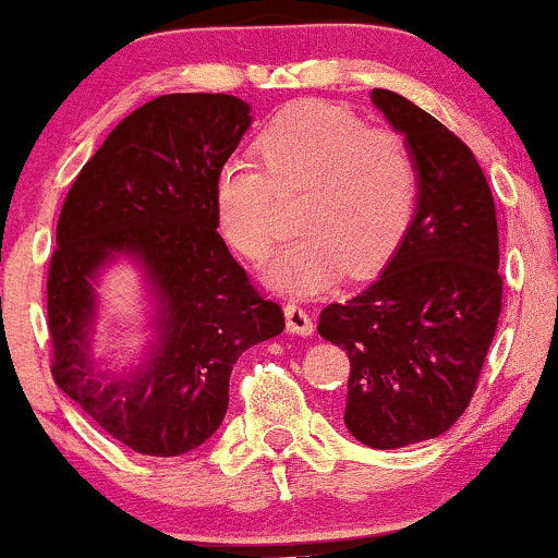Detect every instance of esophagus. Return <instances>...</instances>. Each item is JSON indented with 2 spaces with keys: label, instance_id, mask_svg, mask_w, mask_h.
<instances>
[{
  "label": "esophagus",
  "instance_id": "1",
  "mask_svg": "<svg viewBox=\"0 0 558 558\" xmlns=\"http://www.w3.org/2000/svg\"><path fill=\"white\" fill-rule=\"evenodd\" d=\"M286 322H288V330L296 332V335H312L314 332V322L308 317V312L296 301H288L286 304Z\"/></svg>",
  "mask_w": 558,
  "mask_h": 558
}]
</instances>
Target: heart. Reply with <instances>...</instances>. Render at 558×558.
Masks as SVG:
<instances>
[{
    "mask_svg": "<svg viewBox=\"0 0 558 558\" xmlns=\"http://www.w3.org/2000/svg\"><path fill=\"white\" fill-rule=\"evenodd\" d=\"M262 163L228 156L213 181L215 223L250 262L270 254L280 231L278 194L304 192L301 231L270 262L272 286L291 293L330 288L348 267L374 272L413 223L421 169L413 145L340 106L306 100L280 111L257 137Z\"/></svg>",
    "mask_w": 558,
    "mask_h": 558,
    "instance_id": "obj_1",
    "label": "heart"
}]
</instances>
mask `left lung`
<instances>
[{
    "instance_id": "8db88e82",
    "label": "left lung",
    "mask_w": 558,
    "mask_h": 558,
    "mask_svg": "<svg viewBox=\"0 0 558 558\" xmlns=\"http://www.w3.org/2000/svg\"><path fill=\"white\" fill-rule=\"evenodd\" d=\"M374 106L413 145L421 194L405 239L359 296L319 314L351 359L345 426L398 449L445 434L471 402L501 314L499 226L488 181L458 134L392 90Z\"/></svg>"
}]
</instances>
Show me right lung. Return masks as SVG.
Wrapping results in <instances>:
<instances>
[{"mask_svg":"<svg viewBox=\"0 0 558 558\" xmlns=\"http://www.w3.org/2000/svg\"><path fill=\"white\" fill-rule=\"evenodd\" d=\"M250 104L226 93H171L122 119L66 192L46 306L51 377L124 447L177 458L218 432L228 379L250 345L283 332L215 223V171L250 130ZM134 256L159 304V340L130 375L89 355L106 260Z\"/></svg>","mask_w":558,"mask_h":558,"instance_id":"add662e5","label":"right lung"}]
</instances>
